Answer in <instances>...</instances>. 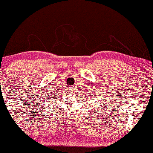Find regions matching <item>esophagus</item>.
<instances>
[{"label": "esophagus", "instance_id": "esophagus-1", "mask_svg": "<svg viewBox=\"0 0 153 153\" xmlns=\"http://www.w3.org/2000/svg\"><path fill=\"white\" fill-rule=\"evenodd\" d=\"M69 88H70V90H72V88H73V87L70 86V87H69Z\"/></svg>", "mask_w": 153, "mask_h": 153}]
</instances>
